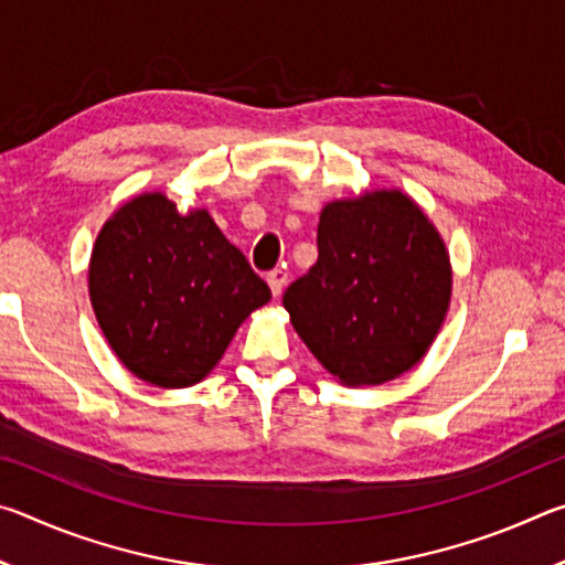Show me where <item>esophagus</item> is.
<instances>
[{
	"mask_svg": "<svg viewBox=\"0 0 565 565\" xmlns=\"http://www.w3.org/2000/svg\"><path fill=\"white\" fill-rule=\"evenodd\" d=\"M266 281H269V289H271L274 296H281L286 281H289V274H286L284 269H276V271L266 276Z\"/></svg>",
	"mask_w": 565,
	"mask_h": 565,
	"instance_id": "1",
	"label": "esophagus"
}]
</instances>
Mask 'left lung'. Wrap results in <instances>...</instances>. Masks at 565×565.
Segmentation results:
<instances>
[{
    "instance_id": "obj_1",
    "label": "left lung",
    "mask_w": 565,
    "mask_h": 565,
    "mask_svg": "<svg viewBox=\"0 0 565 565\" xmlns=\"http://www.w3.org/2000/svg\"><path fill=\"white\" fill-rule=\"evenodd\" d=\"M319 259L284 294L291 327L343 386H379L426 356L451 306L444 236L401 189L333 199Z\"/></svg>"
}]
</instances>
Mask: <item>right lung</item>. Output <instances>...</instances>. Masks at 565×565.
Segmentation results:
<instances>
[{
    "label": "right lung",
    "instance_id": "1",
    "mask_svg": "<svg viewBox=\"0 0 565 565\" xmlns=\"http://www.w3.org/2000/svg\"><path fill=\"white\" fill-rule=\"evenodd\" d=\"M87 281L114 356L157 388L206 379L246 317L271 299L212 214H181L164 191L137 194L104 222Z\"/></svg>",
    "mask_w": 565,
    "mask_h": 565
}]
</instances>
